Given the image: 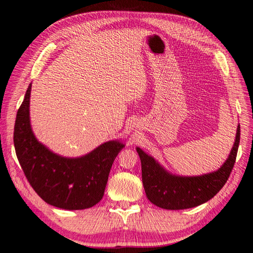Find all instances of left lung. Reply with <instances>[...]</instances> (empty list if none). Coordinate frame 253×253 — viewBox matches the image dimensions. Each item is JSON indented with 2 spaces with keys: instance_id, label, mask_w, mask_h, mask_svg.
Instances as JSON below:
<instances>
[{
  "instance_id": "1",
  "label": "left lung",
  "mask_w": 253,
  "mask_h": 253,
  "mask_svg": "<svg viewBox=\"0 0 253 253\" xmlns=\"http://www.w3.org/2000/svg\"><path fill=\"white\" fill-rule=\"evenodd\" d=\"M241 139V127L236 129L235 141L229 157L218 170L202 175L184 176L168 171L158 161L140 147L137 153L141 159L142 183L147 199L165 210H186L210 201L222 188L235 164Z\"/></svg>"
}]
</instances>
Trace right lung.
<instances>
[{"label": "right lung", "mask_w": 253, "mask_h": 253, "mask_svg": "<svg viewBox=\"0 0 253 253\" xmlns=\"http://www.w3.org/2000/svg\"><path fill=\"white\" fill-rule=\"evenodd\" d=\"M32 84L17 112L14 144L22 170L44 202L62 210H85L102 199L113 161L125 147L111 140L80 157H64L37 140L30 120Z\"/></svg>", "instance_id": "add662e5"}]
</instances>
